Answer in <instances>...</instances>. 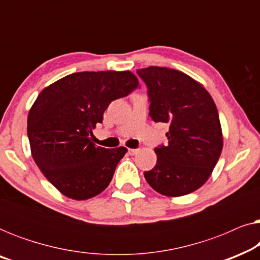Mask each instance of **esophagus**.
<instances>
[{
  "instance_id": "34e87169",
  "label": "esophagus",
  "mask_w": 260,
  "mask_h": 260,
  "mask_svg": "<svg viewBox=\"0 0 260 260\" xmlns=\"http://www.w3.org/2000/svg\"><path fill=\"white\" fill-rule=\"evenodd\" d=\"M127 152H129L130 155H136L137 152H138V149H129V150H127Z\"/></svg>"
}]
</instances>
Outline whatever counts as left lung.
<instances>
[{
	"mask_svg": "<svg viewBox=\"0 0 260 260\" xmlns=\"http://www.w3.org/2000/svg\"><path fill=\"white\" fill-rule=\"evenodd\" d=\"M148 87L149 116L166 123L168 143L155 148L156 166L144 177L167 197L197 190L211 176L222 150L219 113L200 83L180 71L149 66L137 70Z\"/></svg>",
	"mask_w": 260,
	"mask_h": 260,
	"instance_id": "obj_1",
	"label": "left lung"
}]
</instances>
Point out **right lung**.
<instances>
[{
    "label": "right lung",
    "instance_id": "obj_1",
    "mask_svg": "<svg viewBox=\"0 0 260 260\" xmlns=\"http://www.w3.org/2000/svg\"><path fill=\"white\" fill-rule=\"evenodd\" d=\"M140 86L130 71L78 72L44 88L27 119L31 156L49 182L67 198L87 200L111 182L126 148L91 141L110 103Z\"/></svg>",
    "mask_w": 260,
    "mask_h": 260
}]
</instances>
